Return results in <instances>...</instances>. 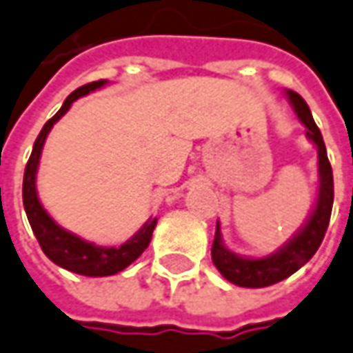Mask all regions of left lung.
I'll use <instances>...</instances> for the list:
<instances>
[{
	"label": "left lung",
	"instance_id": "8db88e82",
	"mask_svg": "<svg viewBox=\"0 0 353 353\" xmlns=\"http://www.w3.org/2000/svg\"><path fill=\"white\" fill-rule=\"evenodd\" d=\"M290 103L295 108L299 120L307 128V138L313 141L319 149V198L314 205L313 214L307 219L305 227L295 237L285 243L283 247L264 259H245L239 256L225 248L219 233V223L215 227V239L212 245V260L215 268L221 272V276L235 285L241 288H266L272 283L290 278L293 272H297L303 264L313 259L319 250L323 239H325L330 214H332V202H334V181H332V167L326 157V148L323 141V134L314 124L313 114L303 101L301 94L295 91H288Z\"/></svg>",
	"mask_w": 353,
	"mask_h": 353
}]
</instances>
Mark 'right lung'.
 Wrapping results in <instances>:
<instances>
[{
    "instance_id": "1",
    "label": "right lung",
    "mask_w": 353,
    "mask_h": 353,
    "mask_svg": "<svg viewBox=\"0 0 353 353\" xmlns=\"http://www.w3.org/2000/svg\"><path fill=\"white\" fill-rule=\"evenodd\" d=\"M103 85H106V79L87 83L79 89H75L65 99V103L61 105L60 110L52 116L48 122L44 124V128L40 130L39 138H37L34 148H32V153L28 157L27 167H25V179H23L25 212H27L28 223L32 227V233L39 241L40 248L44 250V254L54 264H58L65 270L81 274V276H93V278L112 276V274H118V272L128 268L149 247V241H151V235H153V229L157 225V219L155 217L149 219L134 237L126 241L124 245H120V247H97L93 243H87V241H83V239L73 235L70 231L61 229L46 214V210L40 204L39 194H37V169H39L42 145L46 141V136L50 134L52 126L70 110L73 101H77L83 94H89L94 89H101Z\"/></svg>"
}]
</instances>
